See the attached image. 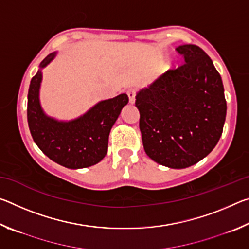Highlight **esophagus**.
<instances>
[{
  "label": "esophagus",
  "instance_id": "obj_1",
  "mask_svg": "<svg viewBox=\"0 0 249 249\" xmlns=\"http://www.w3.org/2000/svg\"><path fill=\"white\" fill-rule=\"evenodd\" d=\"M127 95H128V99H129V103H134L135 102V96H136V91L134 89H129L127 91Z\"/></svg>",
  "mask_w": 249,
  "mask_h": 249
}]
</instances>
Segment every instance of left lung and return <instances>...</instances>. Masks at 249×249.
Instances as JSON below:
<instances>
[{
	"instance_id": "obj_1",
	"label": "left lung",
	"mask_w": 249,
	"mask_h": 249,
	"mask_svg": "<svg viewBox=\"0 0 249 249\" xmlns=\"http://www.w3.org/2000/svg\"><path fill=\"white\" fill-rule=\"evenodd\" d=\"M177 52L185 64L138 91L135 105L147 156L183 169L206 157L220 141L226 101L221 75L204 50L182 45Z\"/></svg>"
}]
</instances>
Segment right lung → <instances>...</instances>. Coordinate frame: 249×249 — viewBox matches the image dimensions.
Masks as SVG:
<instances>
[{
  "mask_svg": "<svg viewBox=\"0 0 249 249\" xmlns=\"http://www.w3.org/2000/svg\"><path fill=\"white\" fill-rule=\"evenodd\" d=\"M57 56L49 53L40 62L33 77L27 95V121L33 140L39 149L58 165L69 169L91 167L107 153L108 135L112 126L128 103L127 94L103 100L83 115L70 121H60L47 115L41 107L39 92L43 69Z\"/></svg>",
  "mask_w": 249,
  "mask_h": 249,
  "instance_id": "1",
  "label": "right lung"
}]
</instances>
